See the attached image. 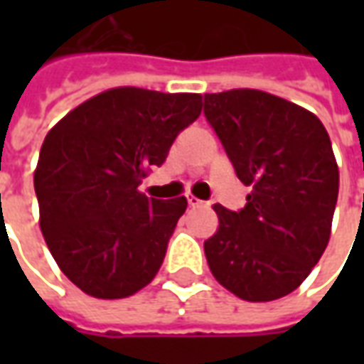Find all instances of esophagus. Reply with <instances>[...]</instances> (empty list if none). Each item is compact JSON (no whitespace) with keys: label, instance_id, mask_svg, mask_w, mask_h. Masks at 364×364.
<instances>
[{"label":"esophagus","instance_id":"esophagus-1","mask_svg":"<svg viewBox=\"0 0 364 364\" xmlns=\"http://www.w3.org/2000/svg\"><path fill=\"white\" fill-rule=\"evenodd\" d=\"M187 203H189V206H193V208H195V206H203V205H205L203 200H198V198L193 197V195H187Z\"/></svg>","mask_w":364,"mask_h":364}]
</instances>
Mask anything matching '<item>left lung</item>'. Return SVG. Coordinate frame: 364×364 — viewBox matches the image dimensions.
Wrapping results in <instances>:
<instances>
[{
    "mask_svg": "<svg viewBox=\"0 0 364 364\" xmlns=\"http://www.w3.org/2000/svg\"><path fill=\"white\" fill-rule=\"evenodd\" d=\"M205 114L237 179L252 187L240 213L213 206L218 228L205 242L208 267L247 302L287 296L331 236L339 167L328 130L304 107L259 90L206 93Z\"/></svg>",
    "mask_w": 364,
    "mask_h": 364,
    "instance_id": "1",
    "label": "left lung"
}]
</instances>
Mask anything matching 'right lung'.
Instances as JSON below:
<instances>
[{
    "label": "right lung",
    "instance_id": "add662e5",
    "mask_svg": "<svg viewBox=\"0 0 364 364\" xmlns=\"http://www.w3.org/2000/svg\"><path fill=\"white\" fill-rule=\"evenodd\" d=\"M200 109L198 93L112 87L48 130L35 169L38 224L60 271L85 294L132 296L158 274L187 198L158 200L138 185Z\"/></svg>",
    "mask_w": 364,
    "mask_h": 364
}]
</instances>
